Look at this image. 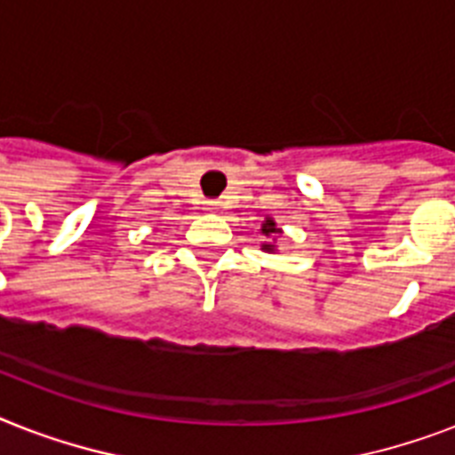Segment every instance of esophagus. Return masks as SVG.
Returning a JSON list of instances; mask_svg holds the SVG:
<instances>
[{
    "instance_id": "34e87169",
    "label": "esophagus",
    "mask_w": 455,
    "mask_h": 455,
    "mask_svg": "<svg viewBox=\"0 0 455 455\" xmlns=\"http://www.w3.org/2000/svg\"><path fill=\"white\" fill-rule=\"evenodd\" d=\"M205 210H210V212H215V210H217V201H208V203H205Z\"/></svg>"
}]
</instances>
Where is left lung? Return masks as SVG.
Masks as SVG:
<instances>
[{
  "label": "left lung",
  "instance_id": "obj_1",
  "mask_svg": "<svg viewBox=\"0 0 455 455\" xmlns=\"http://www.w3.org/2000/svg\"><path fill=\"white\" fill-rule=\"evenodd\" d=\"M261 234H266V235L278 234V228H275V224H273V220H266V224H264V227H261ZM264 250H268V252H271L273 245H264Z\"/></svg>",
  "mask_w": 455,
  "mask_h": 455
}]
</instances>
